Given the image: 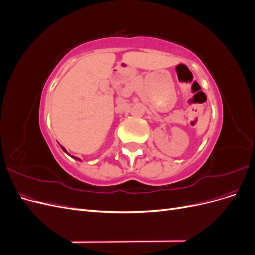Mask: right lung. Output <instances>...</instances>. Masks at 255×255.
Here are the masks:
<instances>
[{"label": "right lung", "mask_w": 255, "mask_h": 255, "mask_svg": "<svg viewBox=\"0 0 255 255\" xmlns=\"http://www.w3.org/2000/svg\"><path fill=\"white\" fill-rule=\"evenodd\" d=\"M60 148H61V149H63V150H64V151L66 152V153H68V152H67V150H66V149L64 148V146H63V145H60ZM68 154H69V153H68ZM69 155H70V154H69ZM71 156H72V155H71ZM72 157H73V158H75V159H78V160H81L80 158H78V157H75V156H72Z\"/></svg>", "instance_id": "obj_1"}]
</instances>
